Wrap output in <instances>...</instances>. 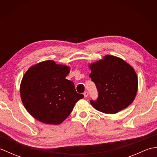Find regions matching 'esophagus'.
Wrapping results in <instances>:
<instances>
[{
  "instance_id": "1",
  "label": "esophagus",
  "mask_w": 157,
  "mask_h": 157,
  "mask_svg": "<svg viewBox=\"0 0 157 157\" xmlns=\"http://www.w3.org/2000/svg\"><path fill=\"white\" fill-rule=\"evenodd\" d=\"M84 96H85V97L86 98V97H87V96H88V92L87 91H86V92H84Z\"/></svg>"
}]
</instances>
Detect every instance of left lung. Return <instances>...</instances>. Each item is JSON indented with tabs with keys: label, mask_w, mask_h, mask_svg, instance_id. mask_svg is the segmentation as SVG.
I'll use <instances>...</instances> for the list:
<instances>
[{
	"label": "left lung",
	"mask_w": 157,
	"mask_h": 157,
	"mask_svg": "<svg viewBox=\"0 0 157 157\" xmlns=\"http://www.w3.org/2000/svg\"><path fill=\"white\" fill-rule=\"evenodd\" d=\"M90 78L98 90L91 100L93 107L106 114H115L132 104L138 90V78L131 66L123 59L106 55L90 65Z\"/></svg>",
	"instance_id": "8db88e82"
}]
</instances>
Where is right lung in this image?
Wrapping results in <instances>:
<instances>
[{
    "label": "right lung",
    "mask_w": 157,
    "mask_h": 157,
    "mask_svg": "<svg viewBox=\"0 0 157 157\" xmlns=\"http://www.w3.org/2000/svg\"><path fill=\"white\" fill-rule=\"evenodd\" d=\"M70 68L53 61L39 63L23 77L20 94L23 105L33 117L47 124L59 125L84 98L72 81L65 79Z\"/></svg>",
    "instance_id": "right-lung-1"
}]
</instances>
